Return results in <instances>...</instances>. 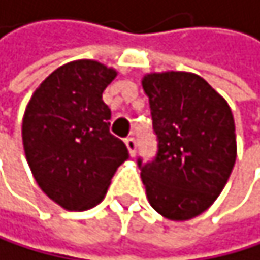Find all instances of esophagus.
<instances>
[{
	"mask_svg": "<svg viewBox=\"0 0 260 260\" xmlns=\"http://www.w3.org/2000/svg\"><path fill=\"white\" fill-rule=\"evenodd\" d=\"M125 146H127V149H128L130 155L135 157V152H137V140H135L133 137L125 138Z\"/></svg>",
	"mask_w": 260,
	"mask_h": 260,
	"instance_id": "1",
	"label": "esophagus"
}]
</instances>
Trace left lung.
<instances>
[{"label": "left lung", "mask_w": 260, "mask_h": 260, "mask_svg": "<svg viewBox=\"0 0 260 260\" xmlns=\"http://www.w3.org/2000/svg\"><path fill=\"white\" fill-rule=\"evenodd\" d=\"M157 154L138 158L151 206L170 221L208 210L222 192L237 158L231 106L200 76L184 71L143 78Z\"/></svg>", "instance_id": "obj_1"}]
</instances>
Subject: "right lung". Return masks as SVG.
Segmentation results:
<instances>
[{"instance_id": "obj_1", "label": "right lung", "mask_w": 260, "mask_h": 260, "mask_svg": "<svg viewBox=\"0 0 260 260\" xmlns=\"http://www.w3.org/2000/svg\"><path fill=\"white\" fill-rule=\"evenodd\" d=\"M116 70L93 60H76L43 81L25 109L22 140L38 186L70 211L103 200L127 146L109 133L111 109L105 88Z\"/></svg>"}]
</instances>
